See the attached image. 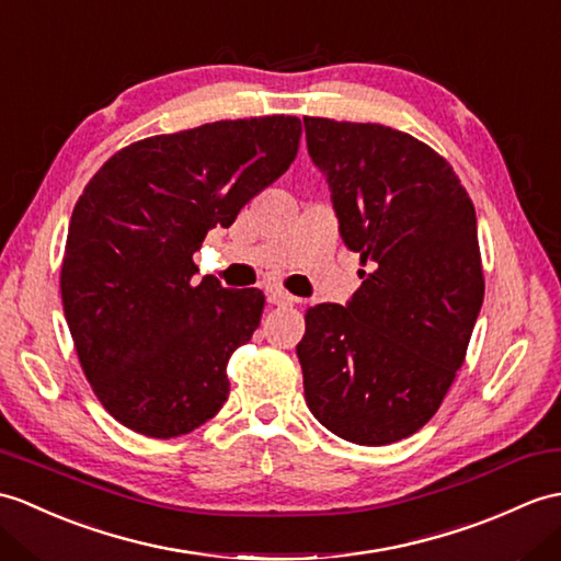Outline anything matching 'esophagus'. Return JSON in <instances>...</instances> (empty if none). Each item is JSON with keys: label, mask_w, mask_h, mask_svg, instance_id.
Wrapping results in <instances>:
<instances>
[{"label": "esophagus", "mask_w": 561, "mask_h": 561, "mask_svg": "<svg viewBox=\"0 0 561 561\" xmlns=\"http://www.w3.org/2000/svg\"><path fill=\"white\" fill-rule=\"evenodd\" d=\"M267 301L272 304V306H277V308H286V306H294L298 298H294L291 294H286V291H282V289H275V291H270L267 294Z\"/></svg>", "instance_id": "obj_1"}]
</instances>
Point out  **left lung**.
<instances>
[{
  "mask_svg": "<svg viewBox=\"0 0 561 561\" xmlns=\"http://www.w3.org/2000/svg\"><path fill=\"white\" fill-rule=\"evenodd\" d=\"M304 124L342 239L366 267L346 306L306 312V401L336 437L392 445L433 419L463 366L485 294L476 207L419 138L322 116Z\"/></svg>",
  "mask_w": 561,
  "mask_h": 561,
  "instance_id": "1",
  "label": "left lung"
}]
</instances>
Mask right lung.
<instances>
[{
    "label": "right lung",
    "instance_id": "add662e5",
    "mask_svg": "<svg viewBox=\"0 0 561 561\" xmlns=\"http://www.w3.org/2000/svg\"><path fill=\"white\" fill-rule=\"evenodd\" d=\"M301 119L251 116L152 136L114 152L78 198L61 304L81 368L110 415L169 439L229 397L227 363L265 296L195 279L205 233L231 227L298 152Z\"/></svg>",
    "mask_w": 561,
    "mask_h": 561
}]
</instances>
